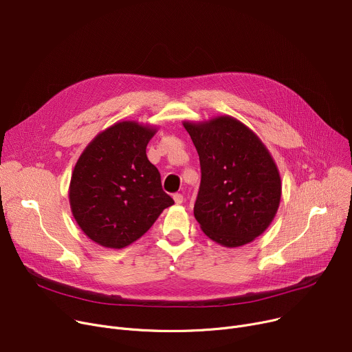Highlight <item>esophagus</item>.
Segmentation results:
<instances>
[{
    "instance_id": "34e87169",
    "label": "esophagus",
    "mask_w": 352,
    "mask_h": 352,
    "mask_svg": "<svg viewBox=\"0 0 352 352\" xmlns=\"http://www.w3.org/2000/svg\"><path fill=\"white\" fill-rule=\"evenodd\" d=\"M173 198H174V201H175V204H177V205L182 204V201H184L182 194H174V195H173Z\"/></svg>"
}]
</instances>
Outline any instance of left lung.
<instances>
[{
	"mask_svg": "<svg viewBox=\"0 0 352 352\" xmlns=\"http://www.w3.org/2000/svg\"><path fill=\"white\" fill-rule=\"evenodd\" d=\"M199 155L201 185L194 215L208 238L243 246L269 228L282 197V181L269 150L230 116L184 122Z\"/></svg>",
	"mask_w": 352,
	"mask_h": 352,
	"instance_id": "8db88e82",
	"label": "left lung"
}]
</instances>
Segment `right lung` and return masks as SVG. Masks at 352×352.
<instances>
[{
	"label": "right lung",
	"instance_id": "add662e5",
	"mask_svg": "<svg viewBox=\"0 0 352 352\" xmlns=\"http://www.w3.org/2000/svg\"><path fill=\"white\" fill-rule=\"evenodd\" d=\"M155 131L153 126L119 122L93 138L76 162L70 209L85 235L103 248L129 246L174 204L146 154Z\"/></svg>",
	"mask_w": 352,
	"mask_h": 352
}]
</instances>
